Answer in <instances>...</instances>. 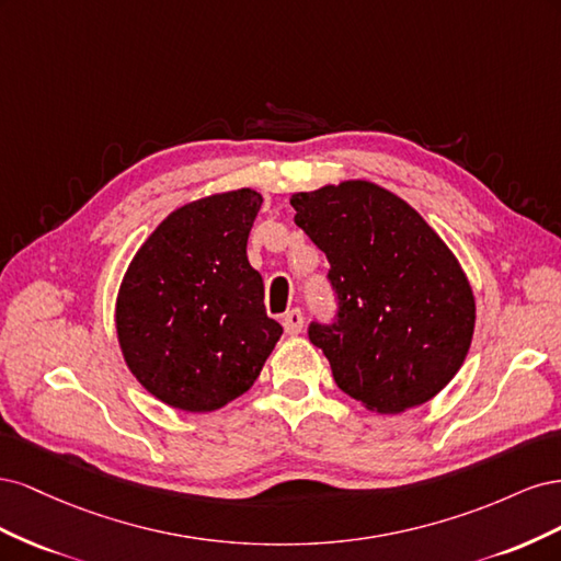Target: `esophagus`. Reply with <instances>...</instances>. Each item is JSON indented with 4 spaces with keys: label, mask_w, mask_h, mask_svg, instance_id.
I'll return each mask as SVG.
<instances>
[{
    "label": "esophagus",
    "mask_w": 561,
    "mask_h": 561,
    "mask_svg": "<svg viewBox=\"0 0 561 561\" xmlns=\"http://www.w3.org/2000/svg\"><path fill=\"white\" fill-rule=\"evenodd\" d=\"M283 328H285V332L290 334V336L299 334L301 328H304V316H301V311H299V309L287 311V313L283 316Z\"/></svg>",
    "instance_id": "34e87169"
}]
</instances>
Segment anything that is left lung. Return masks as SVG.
Instances as JSON below:
<instances>
[{
    "instance_id": "left-lung-1",
    "label": "left lung",
    "mask_w": 561,
    "mask_h": 561,
    "mask_svg": "<svg viewBox=\"0 0 561 561\" xmlns=\"http://www.w3.org/2000/svg\"><path fill=\"white\" fill-rule=\"evenodd\" d=\"M295 225L325 252L339 320L311 325L346 396L375 414L435 398L461 369L474 295L461 262L410 203L369 180L290 196Z\"/></svg>"
}]
</instances>
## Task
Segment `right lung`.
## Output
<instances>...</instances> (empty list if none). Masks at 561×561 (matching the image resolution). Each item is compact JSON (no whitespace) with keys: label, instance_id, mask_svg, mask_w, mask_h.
<instances>
[{"label":"right lung","instance_id":"obj_1","mask_svg":"<svg viewBox=\"0 0 561 561\" xmlns=\"http://www.w3.org/2000/svg\"><path fill=\"white\" fill-rule=\"evenodd\" d=\"M260 208L248 186L184 203L118 285L116 339L130 375L180 412L208 414L243 396L283 334L245 252Z\"/></svg>","mask_w":561,"mask_h":561}]
</instances>
